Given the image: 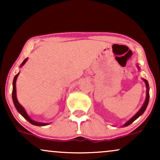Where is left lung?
Here are the masks:
<instances>
[{"label":"left lung","instance_id":"obj_1","mask_svg":"<svg viewBox=\"0 0 160 160\" xmlns=\"http://www.w3.org/2000/svg\"><path fill=\"white\" fill-rule=\"evenodd\" d=\"M144 80V81L145 82V84H146V87H147V96H146V100H145L144 105H143L142 108H141L140 111L138 112L134 116V117H132V118L131 119V120H129L127 122H126V123H125V124L123 125L124 127H125V126H128V125H130L131 123H132L134 121L136 120V119L138 118V117H140V116H141V114H142L143 113H144V112L145 111V110H146L147 107H148V102H149V98H150V95H149V84H148V82L146 80H144H144Z\"/></svg>","mask_w":160,"mask_h":160}]
</instances>
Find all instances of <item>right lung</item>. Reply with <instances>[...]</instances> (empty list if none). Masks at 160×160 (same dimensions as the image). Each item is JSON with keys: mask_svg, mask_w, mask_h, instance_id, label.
Returning <instances> with one entry per match:
<instances>
[{"mask_svg": "<svg viewBox=\"0 0 160 160\" xmlns=\"http://www.w3.org/2000/svg\"><path fill=\"white\" fill-rule=\"evenodd\" d=\"M28 58H25V60H24L22 63L21 64V66H22L27 61ZM19 73H18L16 75L15 77H14V79H13V81H12V101H13V103H14V105H15V107L16 108V110H17L18 112L21 114L24 118L25 119V120L28 121L30 123H32L33 125H34V126H47V125H48L47 123H42V122H35V121L32 120V119L30 118V117H28L27 114V113L25 112V109L22 107L21 105H20V104L19 103V102H18L17 100V98H16V79H17V77L19 76Z\"/></svg>", "mask_w": 160, "mask_h": 160, "instance_id": "add662e5", "label": "right lung"}]
</instances>
